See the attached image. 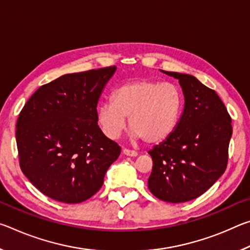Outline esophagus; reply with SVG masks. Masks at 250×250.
<instances>
[{
  "label": "esophagus",
  "mask_w": 250,
  "mask_h": 250,
  "mask_svg": "<svg viewBox=\"0 0 250 250\" xmlns=\"http://www.w3.org/2000/svg\"><path fill=\"white\" fill-rule=\"evenodd\" d=\"M124 154L128 156H137L138 152H135L133 150H129V149H124Z\"/></svg>",
  "instance_id": "obj_1"
}]
</instances>
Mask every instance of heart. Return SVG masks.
<instances>
[{
    "label": "heart",
    "mask_w": 250,
    "mask_h": 250,
    "mask_svg": "<svg viewBox=\"0 0 250 250\" xmlns=\"http://www.w3.org/2000/svg\"><path fill=\"white\" fill-rule=\"evenodd\" d=\"M183 107V94L174 83L131 80L116 88L112 100L99 105L97 119L107 137L117 138L129 117L131 137L154 145L173 133Z\"/></svg>",
    "instance_id": "heart-1"
}]
</instances>
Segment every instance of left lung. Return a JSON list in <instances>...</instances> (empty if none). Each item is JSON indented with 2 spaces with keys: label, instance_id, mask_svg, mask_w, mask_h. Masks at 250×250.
I'll use <instances>...</instances> for the list:
<instances>
[{
  "label": "left lung",
  "instance_id": "1",
  "mask_svg": "<svg viewBox=\"0 0 250 250\" xmlns=\"http://www.w3.org/2000/svg\"><path fill=\"white\" fill-rule=\"evenodd\" d=\"M162 71L179 79L185 104L173 133L149 151L147 186L159 200L183 203L201 196L225 172L231 119L215 90L194 76Z\"/></svg>",
  "mask_w": 250,
  "mask_h": 250
}]
</instances>
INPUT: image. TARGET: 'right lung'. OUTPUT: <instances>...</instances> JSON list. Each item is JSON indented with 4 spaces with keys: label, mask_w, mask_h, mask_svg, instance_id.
Returning <instances> with one entry per match:
<instances>
[{
    "label": "right lung",
    "mask_w": 250,
    "mask_h": 250,
    "mask_svg": "<svg viewBox=\"0 0 250 250\" xmlns=\"http://www.w3.org/2000/svg\"><path fill=\"white\" fill-rule=\"evenodd\" d=\"M116 66L62 76L41 86L16 122L21 170L44 195L76 204L104 184L120 155L97 122V104Z\"/></svg>",
    "instance_id": "add662e5"
}]
</instances>
